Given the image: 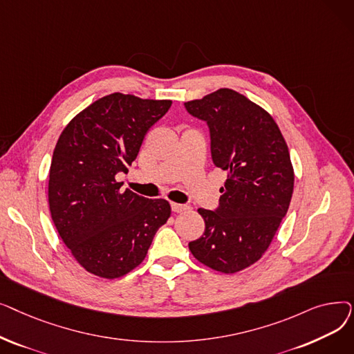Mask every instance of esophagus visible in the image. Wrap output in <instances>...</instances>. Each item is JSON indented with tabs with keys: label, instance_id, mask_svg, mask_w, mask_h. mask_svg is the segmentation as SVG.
<instances>
[{
	"label": "esophagus",
	"instance_id": "34e87169",
	"mask_svg": "<svg viewBox=\"0 0 354 354\" xmlns=\"http://www.w3.org/2000/svg\"><path fill=\"white\" fill-rule=\"evenodd\" d=\"M171 208L174 212H183L189 209L188 205H183V203H176V202H171Z\"/></svg>",
	"mask_w": 354,
	"mask_h": 354
}]
</instances>
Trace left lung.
Listing matches in <instances>:
<instances>
[{
    "label": "left lung",
    "instance_id": "8db88e82",
    "mask_svg": "<svg viewBox=\"0 0 354 354\" xmlns=\"http://www.w3.org/2000/svg\"><path fill=\"white\" fill-rule=\"evenodd\" d=\"M207 122L211 156L227 171L214 211L199 208L205 232L189 243L199 263L232 274L257 263L286 216L294 188L287 143L264 109L231 88L185 103Z\"/></svg>",
    "mask_w": 354,
    "mask_h": 354
}]
</instances>
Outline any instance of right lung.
Returning <instances> with one entry per match:
<instances>
[{
	"instance_id": "add662e5",
	"label": "right lung",
	"mask_w": 354,
	"mask_h": 354,
	"mask_svg": "<svg viewBox=\"0 0 354 354\" xmlns=\"http://www.w3.org/2000/svg\"><path fill=\"white\" fill-rule=\"evenodd\" d=\"M171 104L113 93L80 111L55 145L48 179L51 218L73 257L91 274L119 278L136 268L171 216L167 201L122 192L116 182Z\"/></svg>"
}]
</instances>
